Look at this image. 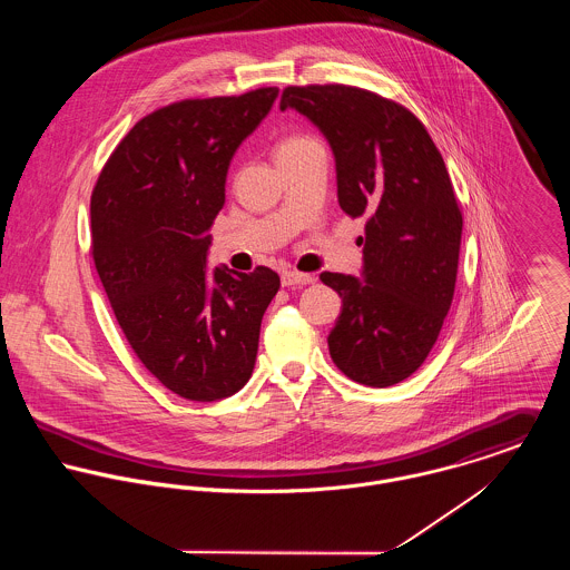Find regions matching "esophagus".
<instances>
[{"label": "esophagus", "instance_id": "1", "mask_svg": "<svg viewBox=\"0 0 570 570\" xmlns=\"http://www.w3.org/2000/svg\"><path fill=\"white\" fill-rule=\"evenodd\" d=\"M316 278L312 276V274H301V272H283L281 274V283H283V287H294V285H309V283H314Z\"/></svg>", "mask_w": 570, "mask_h": 570}]
</instances>
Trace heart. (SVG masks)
<instances>
[{"mask_svg": "<svg viewBox=\"0 0 570 570\" xmlns=\"http://www.w3.org/2000/svg\"><path fill=\"white\" fill-rule=\"evenodd\" d=\"M305 138H289V140H285L278 149H283V147H294V145H298V142H303Z\"/></svg>", "mask_w": 570, "mask_h": 570, "instance_id": "1", "label": "heart"}]
</instances>
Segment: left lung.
<instances>
[{
  "label": "left lung",
  "instance_id": "1",
  "mask_svg": "<svg viewBox=\"0 0 570 570\" xmlns=\"http://www.w3.org/2000/svg\"><path fill=\"white\" fill-rule=\"evenodd\" d=\"M285 109L325 136L340 208L366 217L360 278L321 274L342 298L331 360L357 384H400L432 351L454 296L463 217L445 163L407 109L373 91L287 87Z\"/></svg>",
  "mask_w": 570,
  "mask_h": 570
}]
</instances>
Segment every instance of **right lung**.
Masks as SVG:
<instances>
[{"label":"right lung","mask_w":570,"mask_h":570,"mask_svg":"<svg viewBox=\"0 0 570 570\" xmlns=\"http://www.w3.org/2000/svg\"><path fill=\"white\" fill-rule=\"evenodd\" d=\"M276 98L278 87H261L145 116L91 193V254L116 321L140 362L190 402L244 389L281 287L269 267L208 272L228 168Z\"/></svg>","instance_id":"1"}]
</instances>
